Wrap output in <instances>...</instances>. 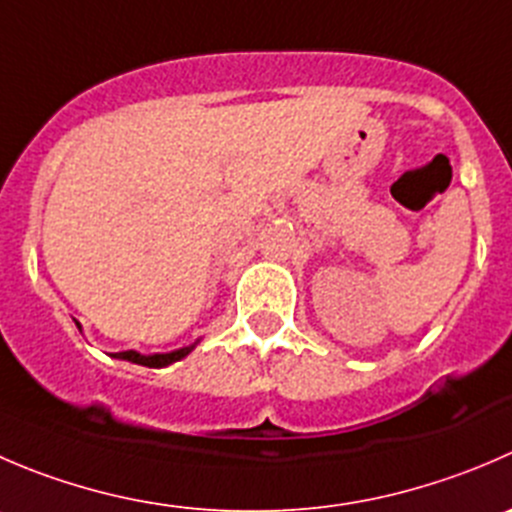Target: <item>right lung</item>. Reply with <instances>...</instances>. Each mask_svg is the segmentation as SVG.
Returning <instances> with one entry per match:
<instances>
[{"label": "right lung", "instance_id": "1", "mask_svg": "<svg viewBox=\"0 0 512 512\" xmlns=\"http://www.w3.org/2000/svg\"><path fill=\"white\" fill-rule=\"evenodd\" d=\"M190 350L192 347H182V350L162 352V355H140V352H135V350H127V352H117L114 357H119V360L137 362V365H147V367H165V365H170V362L182 360V357H185Z\"/></svg>", "mask_w": 512, "mask_h": 512}]
</instances>
